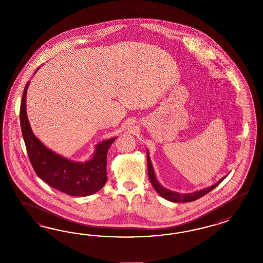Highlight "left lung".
I'll return each instance as SVG.
<instances>
[{"instance_id":"8db88e82","label":"left lung","mask_w":263,"mask_h":263,"mask_svg":"<svg viewBox=\"0 0 263 263\" xmlns=\"http://www.w3.org/2000/svg\"><path fill=\"white\" fill-rule=\"evenodd\" d=\"M146 156H147L146 159H147L148 177H149V180L152 182L153 188L155 189V191L157 192L162 198L167 199V200H170L172 202H189V201H194L196 199L203 197L204 195H206L209 192L212 191L214 188H216L226 178V176H223V178H221L217 183L213 184V185H211V186H209L207 188H204L202 190L193 192V193H190V194H179V193H176V192L167 190V189L164 188L159 183V181L157 180L155 174H154V170H153V167H152V161H151V158H149L148 151H147V155Z\"/></svg>"}]
</instances>
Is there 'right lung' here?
Here are the masks:
<instances>
[{"label": "right lung", "instance_id": "right-lung-1", "mask_svg": "<svg viewBox=\"0 0 263 263\" xmlns=\"http://www.w3.org/2000/svg\"><path fill=\"white\" fill-rule=\"evenodd\" d=\"M29 84L30 82L27 83L22 96L20 124L27 152L35 174L51 187L69 196L86 197L99 191L107 181V152L117 137L98 143L91 159L84 163L74 162L52 152L32 133L28 120L26 96Z\"/></svg>", "mask_w": 263, "mask_h": 263}]
</instances>
